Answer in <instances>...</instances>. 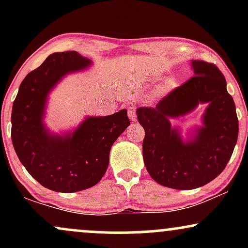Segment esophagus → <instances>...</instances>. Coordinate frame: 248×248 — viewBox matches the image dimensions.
<instances>
[{"label":"esophagus","instance_id":"1","mask_svg":"<svg viewBox=\"0 0 248 248\" xmlns=\"http://www.w3.org/2000/svg\"><path fill=\"white\" fill-rule=\"evenodd\" d=\"M128 116H129L130 121H136V108H135V106L128 107Z\"/></svg>","mask_w":248,"mask_h":248}]
</instances>
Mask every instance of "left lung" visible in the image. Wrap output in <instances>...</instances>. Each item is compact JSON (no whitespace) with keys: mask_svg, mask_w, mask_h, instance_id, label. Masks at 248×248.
<instances>
[{"mask_svg":"<svg viewBox=\"0 0 248 248\" xmlns=\"http://www.w3.org/2000/svg\"><path fill=\"white\" fill-rule=\"evenodd\" d=\"M193 77L171 91L155 107H139L144 128L143 161L150 177L161 186L191 190L210 183L221 173L238 140L239 124L226 80L216 65L191 61ZM206 103L203 126L183 140L170 121Z\"/></svg>","mask_w":248,"mask_h":248,"instance_id":"left-lung-1","label":"left lung"}]
</instances>
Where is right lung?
Returning a JSON list of instances; mask_svg holds the SVG:
<instances>
[{
    "instance_id": "1",
    "label": "right lung",
    "mask_w": 248,
    "mask_h": 248,
    "mask_svg": "<svg viewBox=\"0 0 248 248\" xmlns=\"http://www.w3.org/2000/svg\"><path fill=\"white\" fill-rule=\"evenodd\" d=\"M92 61L76 51L52 53L22 81L11 112V140L21 163L38 183L56 192H77L95 186L106 172L109 152L129 126L127 110L86 116L71 132L45 126L51 91L65 76L88 69Z\"/></svg>"
}]
</instances>
